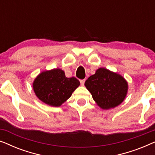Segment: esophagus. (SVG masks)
Returning a JSON list of instances; mask_svg holds the SVG:
<instances>
[{
	"label": "esophagus",
	"mask_w": 155,
	"mask_h": 155,
	"mask_svg": "<svg viewBox=\"0 0 155 155\" xmlns=\"http://www.w3.org/2000/svg\"><path fill=\"white\" fill-rule=\"evenodd\" d=\"M80 84H81V85H84V82H85V80H80Z\"/></svg>",
	"instance_id": "esophagus-1"
}]
</instances>
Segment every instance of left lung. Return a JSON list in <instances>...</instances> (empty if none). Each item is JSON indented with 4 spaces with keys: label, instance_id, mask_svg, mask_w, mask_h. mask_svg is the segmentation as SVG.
<instances>
[{
    "label": "left lung",
    "instance_id": "left-lung-1",
    "mask_svg": "<svg viewBox=\"0 0 155 155\" xmlns=\"http://www.w3.org/2000/svg\"><path fill=\"white\" fill-rule=\"evenodd\" d=\"M97 104L103 109H110L120 104L128 90V82L114 72L99 68L84 82Z\"/></svg>",
    "mask_w": 155,
    "mask_h": 155
}]
</instances>
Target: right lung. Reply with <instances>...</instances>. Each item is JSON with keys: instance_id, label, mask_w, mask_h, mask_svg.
I'll use <instances>...</instances> for the list:
<instances>
[{"instance_id": "1", "label": "right lung", "mask_w": 155, "mask_h": 155, "mask_svg": "<svg viewBox=\"0 0 155 155\" xmlns=\"http://www.w3.org/2000/svg\"><path fill=\"white\" fill-rule=\"evenodd\" d=\"M80 84L75 78H66L63 70L54 68L39 73L34 80L32 87L39 100L58 107L71 97Z\"/></svg>"}]
</instances>
